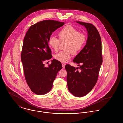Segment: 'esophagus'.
<instances>
[{"mask_svg":"<svg viewBox=\"0 0 123 123\" xmlns=\"http://www.w3.org/2000/svg\"><path fill=\"white\" fill-rule=\"evenodd\" d=\"M65 66V64H62V66H63V69H64Z\"/></svg>","mask_w":123,"mask_h":123,"instance_id":"obj_1","label":"esophagus"}]
</instances>
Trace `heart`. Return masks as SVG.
<instances>
[{
	"instance_id": "heart-1",
	"label": "heart",
	"mask_w": 123,
	"mask_h": 123,
	"mask_svg": "<svg viewBox=\"0 0 123 123\" xmlns=\"http://www.w3.org/2000/svg\"><path fill=\"white\" fill-rule=\"evenodd\" d=\"M59 40L61 42H66V51H61L54 55V58L62 63L67 62L73 54L79 53L84 47L86 41V36L82 33H80L78 30L68 25L64 27L58 34ZM50 47L56 51L59 49L60 41L58 38L51 36L48 41Z\"/></svg>"
}]
</instances>
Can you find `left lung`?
<instances>
[{"label":"left lung","mask_w":123,"mask_h":123,"mask_svg":"<svg viewBox=\"0 0 123 123\" xmlns=\"http://www.w3.org/2000/svg\"><path fill=\"white\" fill-rule=\"evenodd\" d=\"M76 22L86 29L88 38L85 46L73 60L74 63L81 64L78 67L80 70L68 64L65 68L69 91L75 96L82 97L91 91L97 81L102 63L101 41L98 31L93 24Z\"/></svg>","instance_id":"obj_1"}]
</instances>
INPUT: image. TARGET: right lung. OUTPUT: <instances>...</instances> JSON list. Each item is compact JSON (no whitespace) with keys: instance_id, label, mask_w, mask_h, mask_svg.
Here are the masks:
<instances>
[{"instance_id":"obj_1","label":"right lung","mask_w":123,"mask_h":123,"mask_svg":"<svg viewBox=\"0 0 123 123\" xmlns=\"http://www.w3.org/2000/svg\"><path fill=\"white\" fill-rule=\"evenodd\" d=\"M64 24L54 20L41 21L31 26L24 38L21 56L24 74L29 88L36 94L49 92L58 71L62 69L61 63L55 59L47 67L43 63L52 58L48 44L51 35Z\"/></svg>"}]
</instances>
